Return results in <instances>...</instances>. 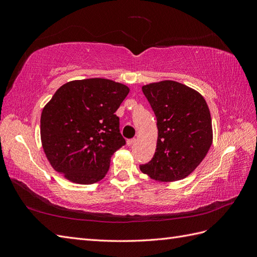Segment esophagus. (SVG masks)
I'll return each instance as SVG.
<instances>
[{
    "instance_id": "1",
    "label": "esophagus",
    "mask_w": 257,
    "mask_h": 257,
    "mask_svg": "<svg viewBox=\"0 0 257 257\" xmlns=\"http://www.w3.org/2000/svg\"><path fill=\"white\" fill-rule=\"evenodd\" d=\"M136 139L135 138H133V139H128V141L126 142V145L128 146V147H132V146H134L135 144H136Z\"/></svg>"
}]
</instances>
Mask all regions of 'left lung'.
Returning <instances> with one entry per match:
<instances>
[{
	"instance_id": "obj_1",
	"label": "left lung",
	"mask_w": 257,
	"mask_h": 257,
	"mask_svg": "<svg viewBox=\"0 0 257 257\" xmlns=\"http://www.w3.org/2000/svg\"><path fill=\"white\" fill-rule=\"evenodd\" d=\"M143 92L157 116L159 133L152 160L139 168L155 181L181 180L200 164L212 145L208 105L197 91L173 80L146 84Z\"/></svg>"
}]
</instances>
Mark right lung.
Segmentation results:
<instances>
[{"mask_svg": "<svg viewBox=\"0 0 257 257\" xmlns=\"http://www.w3.org/2000/svg\"><path fill=\"white\" fill-rule=\"evenodd\" d=\"M128 92L104 78L69 81L57 90L41 116L43 149L54 170L79 184L102 180L112 154L125 145L114 112Z\"/></svg>", "mask_w": 257, "mask_h": 257, "instance_id": "add662e5", "label": "right lung"}]
</instances>
